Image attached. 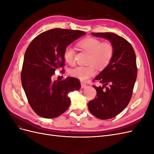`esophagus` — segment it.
I'll use <instances>...</instances> for the list:
<instances>
[{
    "mask_svg": "<svg viewBox=\"0 0 154 154\" xmlns=\"http://www.w3.org/2000/svg\"><path fill=\"white\" fill-rule=\"evenodd\" d=\"M81 87H82V88H85V87H87V85L85 84V83L81 82Z\"/></svg>",
    "mask_w": 154,
    "mask_h": 154,
    "instance_id": "obj_1",
    "label": "esophagus"
}]
</instances>
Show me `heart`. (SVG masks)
I'll list each match as a JSON object with an SVG mask.
<instances>
[{"mask_svg": "<svg viewBox=\"0 0 154 154\" xmlns=\"http://www.w3.org/2000/svg\"><path fill=\"white\" fill-rule=\"evenodd\" d=\"M78 45L88 53L87 63L85 66H77L71 70V75L82 81H85L96 73V67L103 69L111 62L114 53V48L110 42H101L95 38L88 37L80 40ZM74 49L67 46L63 52L65 61L69 64L74 62Z\"/></svg>", "mask_w": 154, "mask_h": 154, "instance_id": "obj_1", "label": "heart"}]
</instances>
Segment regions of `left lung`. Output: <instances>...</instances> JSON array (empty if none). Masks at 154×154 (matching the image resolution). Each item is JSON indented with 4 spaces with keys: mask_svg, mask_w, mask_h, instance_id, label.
<instances>
[{
    "mask_svg": "<svg viewBox=\"0 0 154 154\" xmlns=\"http://www.w3.org/2000/svg\"><path fill=\"white\" fill-rule=\"evenodd\" d=\"M91 34L108 40L114 48L111 62L94 78L103 86H93L96 97L88 104V110L96 118L109 119L122 112L131 99L137 73L136 54L127 40L113 32Z\"/></svg>",
    "mask_w": 154,
    "mask_h": 154,
    "instance_id": "1",
    "label": "left lung"
}]
</instances>
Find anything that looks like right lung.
I'll list each match as a JSON object with an SVG mask.
<instances>
[{
    "instance_id": "right-lung-1",
    "label": "right lung",
    "mask_w": 154,
    "mask_h": 154,
    "mask_svg": "<svg viewBox=\"0 0 154 154\" xmlns=\"http://www.w3.org/2000/svg\"><path fill=\"white\" fill-rule=\"evenodd\" d=\"M83 31L56 28L43 32L32 40L24 54L21 81L31 108L40 117L51 119L66 112L71 103L68 94L80 90L77 78L53 82L55 71L65 66L64 50L85 35Z\"/></svg>"
}]
</instances>
